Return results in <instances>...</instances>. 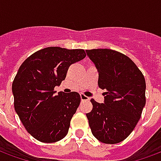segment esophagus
Returning <instances> with one entry per match:
<instances>
[{"label":"esophagus","instance_id":"obj_1","mask_svg":"<svg viewBox=\"0 0 161 161\" xmlns=\"http://www.w3.org/2000/svg\"><path fill=\"white\" fill-rule=\"evenodd\" d=\"M80 97L82 101H88V100L90 99V98L88 97H86L84 94H80Z\"/></svg>","mask_w":161,"mask_h":161}]
</instances>
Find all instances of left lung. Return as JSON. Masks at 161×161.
<instances>
[{"label":"left lung","mask_w":161,"mask_h":161,"mask_svg":"<svg viewBox=\"0 0 161 161\" xmlns=\"http://www.w3.org/2000/svg\"><path fill=\"white\" fill-rule=\"evenodd\" d=\"M98 71L104 103L94 99L86 114L92 135L99 142L116 144L134 130L146 104L145 77L125 54L111 49L86 50Z\"/></svg>","instance_id":"8db88e82"}]
</instances>
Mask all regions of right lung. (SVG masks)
Here are the masks:
<instances>
[{"instance_id": "obj_1", "label": "right lung", "mask_w": 161, "mask_h": 161, "mask_svg": "<svg viewBox=\"0 0 161 161\" xmlns=\"http://www.w3.org/2000/svg\"><path fill=\"white\" fill-rule=\"evenodd\" d=\"M83 49L46 47L33 53L19 67L12 84L14 105L26 131L45 143L65 137L80 104L77 92L55 95L70 64L84 59Z\"/></svg>"}]
</instances>
